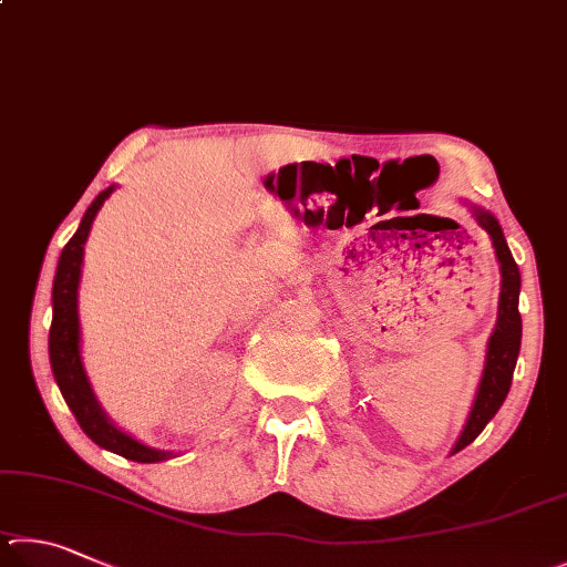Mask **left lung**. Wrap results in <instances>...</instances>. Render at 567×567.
Wrapping results in <instances>:
<instances>
[{"instance_id": "obj_1", "label": "left lung", "mask_w": 567, "mask_h": 567, "mask_svg": "<svg viewBox=\"0 0 567 567\" xmlns=\"http://www.w3.org/2000/svg\"><path fill=\"white\" fill-rule=\"evenodd\" d=\"M475 218H478V226L485 228L493 241L495 256H498L501 264V303H498V323H495V331L488 341V359H485V371L478 395H475L473 411L468 415V423L461 433L458 443H455L453 453H458L465 445L478 439L481 431L488 425L495 413L505 401V395L511 391L513 381V369L515 361H518L520 351V311H518V296H520V271L518 264L513 261V254L508 244H505L501 224L488 212H481V208H473Z\"/></svg>"}]
</instances>
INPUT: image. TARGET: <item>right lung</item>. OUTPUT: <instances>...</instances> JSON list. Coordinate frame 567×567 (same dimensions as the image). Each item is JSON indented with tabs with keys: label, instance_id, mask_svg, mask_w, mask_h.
Wrapping results in <instances>:
<instances>
[{
	"label": "right lung",
	"instance_id": "obj_1",
	"mask_svg": "<svg viewBox=\"0 0 567 567\" xmlns=\"http://www.w3.org/2000/svg\"><path fill=\"white\" fill-rule=\"evenodd\" d=\"M114 192V186H109L106 192L99 194L92 206L86 208V214L79 224L76 234L69 238L62 256H59L56 276H54V289H52V329H49V361H52L54 381L62 391L64 401L72 409L76 423L82 425V431L102 449L124 455L128 461L136 463H158L166 461L168 453L154 451L148 445L134 441L132 435L114 429L104 411L99 409L92 389L82 369V359H79V316H76V289H79V276H82V258H84V244L89 236V228L99 208L106 202V196Z\"/></svg>",
	"mask_w": 567,
	"mask_h": 567
}]
</instances>
